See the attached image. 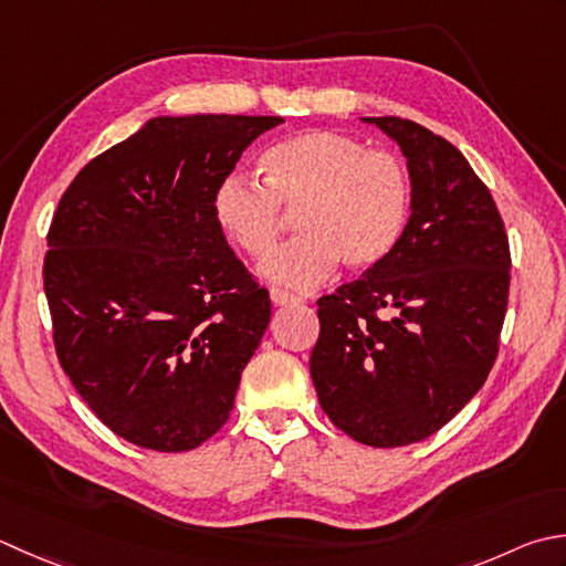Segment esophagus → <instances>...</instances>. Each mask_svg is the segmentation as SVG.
<instances>
[{"label": "esophagus", "instance_id": "obj_1", "mask_svg": "<svg viewBox=\"0 0 566 566\" xmlns=\"http://www.w3.org/2000/svg\"><path fill=\"white\" fill-rule=\"evenodd\" d=\"M270 298H272L274 306H286V304H294L296 302L294 294H286L282 290H270Z\"/></svg>", "mask_w": 566, "mask_h": 566}]
</instances>
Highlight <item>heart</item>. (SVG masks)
Returning a JSON list of instances; mask_svg holds the SVG:
<instances>
[{
	"label": "heart",
	"instance_id": "b5f03b06",
	"mask_svg": "<svg viewBox=\"0 0 566 566\" xmlns=\"http://www.w3.org/2000/svg\"><path fill=\"white\" fill-rule=\"evenodd\" d=\"M262 181L232 174L216 186L213 216L232 245L268 258L284 230V210H298L304 232L262 264L274 284L308 292L336 264L373 270L390 258L409 213V176L400 157L368 149L336 129H306L274 142L260 159Z\"/></svg>",
	"mask_w": 566,
	"mask_h": 566
}]
</instances>
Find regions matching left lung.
<instances>
[{
    "label": "left lung",
    "instance_id": "left-lung-1",
    "mask_svg": "<svg viewBox=\"0 0 566 566\" xmlns=\"http://www.w3.org/2000/svg\"><path fill=\"white\" fill-rule=\"evenodd\" d=\"M400 144L412 216L390 258L318 298L312 380L360 444L422 441L481 390L501 346L511 245L467 157L402 117H365Z\"/></svg>",
    "mask_w": 566,
    "mask_h": 566
}]
</instances>
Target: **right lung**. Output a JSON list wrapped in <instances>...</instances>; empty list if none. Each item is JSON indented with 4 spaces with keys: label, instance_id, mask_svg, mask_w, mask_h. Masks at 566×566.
I'll return each instance as SVG.
<instances>
[{
    "label": "right lung",
    "instance_id": "right-lung-1",
    "mask_svg": "<svg viewBox=\"0 0 566 566\" xmlns=\"http://www.w3.org/2000/svg\"><path fill=\"white\" fill-rule=\"evenodd\" d=\"M282 117H154L87 161L49 228L63 373L129 444L191 451L228 422L272 304L228 248L216 186Z\"/></svg>",
    "mask_w": 566,
    "mask_h": 566
}]
</instances>
